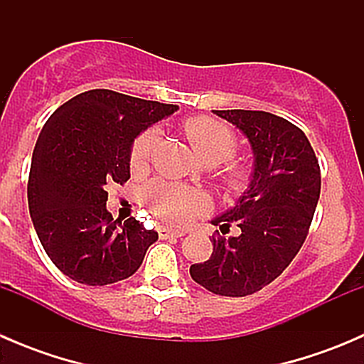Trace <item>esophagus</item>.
<instances>
[{
  "instance_id": "34e87169",
  "label": "esophagus",
  "mask_w": 364,
  "mask_h": 364,
  "mask_svg": "<svg viewBox=\"0 0 364 364\" xmlns=\"http://www.w3.org/2000/svg\"><path fill=\"white\" fill-rule=\"evenodd\" d=\"M159 236L161 240H167V237H181L185 236V230H178V229H168V227H161L159 230Z\"/></svg>"
}]
</instances>
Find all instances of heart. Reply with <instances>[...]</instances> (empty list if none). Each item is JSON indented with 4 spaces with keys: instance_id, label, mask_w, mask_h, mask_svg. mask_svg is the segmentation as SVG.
Here are the masks:
<instances>
[{
    "instance_id": "1",
    "label": "heart",
    "mask_w": 364,
    "mask_h": 364,
    "mask_svg": "<svg viewBox=\"0 0 364 364\" xmlns=\"http://www.w3.org/2000/svg\"><path fill=\"white\" fill-rule=\"evenodd\" d=\"M183 130L200 160L211 165L223 161L222 179L230 193L241 196L250 188L253 179L252 168L247 164L230 160L240 148V141L232 128L213 117L197 116L186 119L183 123ZM159 142V128H148L135 139L130 148L132 171H141L149 164ZM142 199L156 218L174 225H183L193 216L209 209V199L200 190L161 181V179L149 183L142 190Z\"/></svg>"
}]
</instances>
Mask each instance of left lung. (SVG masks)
<instances>
[{
	"label": "left lung",
	"instance_id": "obj_1",
	"mask_svg": "<svg viewBox=\"0 0 364 364\" xmlns=\"http://www.w3.org/2000/svg\"><path fill=\"white\" fill-rule=\"evenodd\" d=\"M250 141L255 168L250 188L237 204L213 220L222 234L240 227V236H213V253L193 264L190 274L205 291L243 297L284 273L303 247L321 196V167L304 132L264 111H215Z\"/></svg>",
	"mask_w": 364,
	"mask_h": 364
}]
</instances>
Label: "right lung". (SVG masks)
I'll use <instances>...</instances> for the list:
<instances>
[{"mask_svg":"<svg viewBox=\"0 0 364 364\" xmlns=\"http://www.w3.org/2000/svg\"><path fill=\"white\" fill-rule=\"evenodd\" d=\"M178 105L90 90L70 98L43 124L33 151L28 205L36 236L54 266L84 285L132 277L155 230L105 209L107 185L130 178V148L149 124Z\"/></svg>","mask_w":364,"mask_h":364,"instance_id":"obj_1","label":"right lung"}]
</instances>
